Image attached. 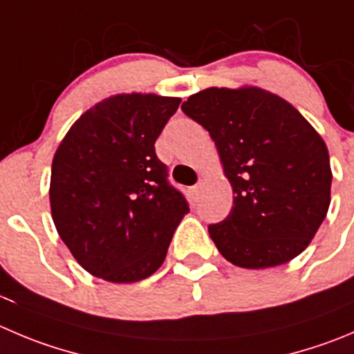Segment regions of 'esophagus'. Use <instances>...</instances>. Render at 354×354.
Masks as SVG:
<instances>
[{
  "instance_id": "obj_1",
  "label": "esophagus",
  "mask_w": 354,
  "mask_h": 354,
  "mask_svg": "<svg viewBox=\"0 0 354 354\" xmlns=\"http://www.w3.org/2000/svg\"><path fill=\"white\" fill-rule=\"evenodd\" d=\"M200 189H201V184H196V186L191 187V191H189L191 196H193V198H198V194H200Z\"/></svg>"
}]
</instances>
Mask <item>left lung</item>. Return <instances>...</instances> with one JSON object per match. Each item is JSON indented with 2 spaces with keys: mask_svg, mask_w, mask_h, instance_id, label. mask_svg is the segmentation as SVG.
<instances>
[{
  "mask_svg": "<svg viewBox=\"0 0 354 354\" xmlns=\"http://www.w3.org/2000/svg\"><path fill=\"white\" fill-rule=\"evenodd\" d=\"M180 109L217 146L233 187V208L208 233L225 261L247 269L297 257L330 205L328 149L292 104L271 92L212 88Z\"/></svg>",
  "mask_w": 354,
  "mask_h": 354,
  "instance_id": "1",
  "label": "left lung"
}]
</instances>
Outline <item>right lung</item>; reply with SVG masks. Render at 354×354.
Listing matches in <instances>:
<instances>
[{
  "mask_svg": "<svg viewBox=\"0 0 354 354\" xmlns=\"http://www.w3.org/2000/svg\"><path fill=\"white\" fill-rule=\"evenodd\" d=\"M179 104L154 93L109 97L76 120L53 156V222L97 278L133 283L153 274L189 212L154 151Z\"/></svg>",
  "mask_w": 354,
  "mask_h": 354,
  "instance_id": "add662e5",
  "label": "right lung"
}]
</instances>
